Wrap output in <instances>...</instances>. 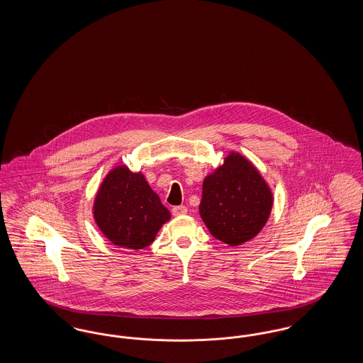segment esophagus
Returning a JSON list of instances; mask_svg holds the SVG:
<instances>
[{"label": "esophagus", "mask_w": 363, "mask_h": 363, "mask_svg": "<svg viewBox=\"0 0 363 363\" xmlns=\"http://www.w3.org/2000/svg\"><path fill=\"white\" fill-rule=\"evenodd\" d=\"M188 212V208L185 206H178V207L173 208L174 216H181V215H185Z\"/></svg>", "instance_id": "obj_1"}]
</instances>
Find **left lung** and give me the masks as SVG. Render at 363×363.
Returning a JSON list of instances; mask_svg holds the SVG:
<instances>
[{"label":"left lung","mask_w":363,"mask_h":363,"mask_svg":"<svg viewBox=\"0 0 363 363\" xmlns=\"http://www.w3.org/2000/svg\"><path fill=\"white\" fill-rule=\"evenodd\" d=\"M274 207V194L257 167L231 151L203 181L200 216L209 233L228 246L253 240Z\"/></svg>","instance_id":"obj_1"}]
</instances>
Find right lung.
I'll return each instance as SVG.
<instances>
[{"instance_id": "add662e5", "label": "right lung", "mask_w": 363, "mask_h": 363, "mask_svg": "<svg viewBox=\"0 0 363 363\" xmlns=\"http://www.w3.org/2000/svg\"><path fill=\"white\" fill-rule=\"evenodd\" d=\"M92 213L104 237L118 247L140 250L151 245L172 213L144 174L126 164L111 169L96 191Z\"/></svg>"}]
</instances>
